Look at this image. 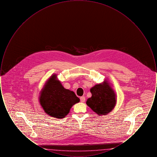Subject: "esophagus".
<instances>
[{
	"label": "esophagus",
	"instance_id": "esophagus-1",
	"mask_svg": "<svg viewBox=\"0 0 157 157\" xmlns=\"http://www.w3.org/2000/svg\"><path fill=\"white\" fill-rule=\"evenodd\" d=\"M80 100H81V101L82 102H85V97H80Z\"/></svg>",
	"mask_w": 157,
	"mask_h": 157
}]
</instances>
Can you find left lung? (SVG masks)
<instances>
[{
    "label": "left lung",
    "instance_id": "obj_1",
    "mask_svg": "<svg viewBox=\"0 0 157 157\" xmlns=\"http://www.w3.org/2000/svg\"><path fill=\"white\" fill-rule=\"evenodd\" d=\"M90 91L92 97L88 99L86 104L98 115H106L114 108L115 94L107 81L95 85Z\"/></svg>",
    "mask_w": 157,
    "mask_h": 157
}]
</instances>
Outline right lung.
I'll list each match as a JSON object with an SVG mask.
<instances>
[{"label":"right lung","mask_w":157,"mask_h":157,"mask_svg":"<svg viewBox=\"0 0 157 157\" xmlns=\"http://www.w3.org/2000/svg\"><path fill=\"white\" fill-rule=\"evenodd\" d=\"M53 75L46 83L41 91L39 101L45 112L49 115L57 118H64L71 107L79 102L73 91L65 89L61 83Z\"/></svg>","instance_id":"right-lung-1"}]
</instances>
